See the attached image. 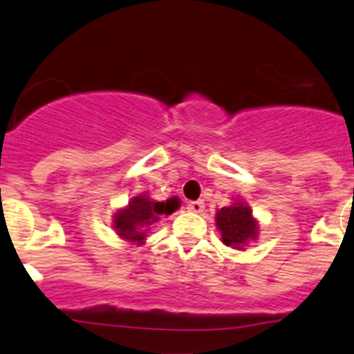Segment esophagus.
<instances>
[{
	"mask_svg": "<svg viewBox=\"0 0 354 354\" xmlns=\"http://www.w3.org/2000/svg\"><path fill=\"white\" fill-rule=\"evenodd\" d=\"M187 208L190 212H194V214H201L205 210V201L203 199H198V201H189L187 203Z\"/></svg>",
	"mask_w": 354,
	"mask_h": 354,
	"instance_id": "34e87169",
	"label": "esophagus"
}]
</instances>
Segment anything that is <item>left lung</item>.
Returning <instances> with one entry per match:
<instances>
[{"instance_id": "1", "label": "left lung", "mask_w": 354, "mask_h": 354, "mask_svg": "<svg viewBox=\"0 0 354 354\" xmlns=\"http://www.w3.org/2000/svg\"><path fill=\"white\" fill-rule=\"evenodd\" d=\"M215 224L219 228L223 242L235 250H242L248 241L257 239L258 224L253 219L250 207L244 203H233L215 214Z\"/></svg>"}]
</instances>
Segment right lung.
<instances>
[{"label": "right lung", "mask_w": 354, "mask_h": 354, "mask_svg": "<svg viewBox=\"0 0 354 354\" xmlns=\"http://www.w3.org/2000/svg\"><path fill=\"white\" fill-rule=\"evenodd\" d=\"M180 207V199L171 198L167 201H153L147 196H137L128 203V207L119 210L113 217V228L122 239L142 244L146 232L162 215H171Z\"/></svg>", "instance_id": "obj_1"}]
</instances>
